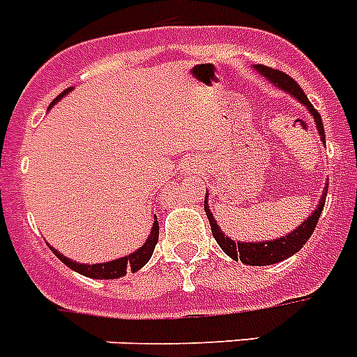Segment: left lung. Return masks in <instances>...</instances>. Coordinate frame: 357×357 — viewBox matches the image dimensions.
Instances as JSON below:
<instances>
[{
	"mask_svg": "<svg viewBox=\"0 0 357 357\" xmlns=\"http://www.w3.org/2000/svg\"><path fill=\"white\" fill-rule=\"evenodd\" d=\"M256 70H259V73H264L271 82H275L276 86L282 88V90H286V92H289L293 98H296L302 105H306V107L310 108V112L313 114V119H315V123H317L321 139L324 142V127H323V119H321V114L313 108L312 102L307 101L306 93H304V90L296 84L295 79H291V77L287 75V73H284V71L275 70V68H269V66H264V64L256 66ZM324 144H326V142H324ZM326 192H328V188H324L323 199H321L317 210L310 215L307 221H304L301 227L296 228L295 232L287 234L286 238L275 239V241H261V243H236V241H232V239L225 238L223 232L219 230L215 219H213V215L210 213V210H208L206 199H204V212H206L208 221H210V228H212L213 238H215L219 247H221V249L230 256V258L241 259V261L247 265H273L282 261V259L289 258V256H293L295 252H298V250L302 249V245L306 243L307 239H310V236H312L315 227H317L319 215H321V212H323L324 202H326Z\"/></svg>",
	"mask_w": 357,
	"mask_h": 357,
	"instance_id": "obj_1",
	"label": "left lung"
}]
</instances>
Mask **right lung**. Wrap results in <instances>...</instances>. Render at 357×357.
Here are the masks:
<instances>
[{
    "mask_svg": "<svg viewBox=\"0 0 357 357\" xmlns=\"http://www.w3.org/2000/svg\"><path fill=\"white\" fill-rule=\"evenodd\" d=\"M70 92V88L64 90L62 93H59L51 105H55L56 101L61 98H64L66 93ZM50 105V107H51ZM156 219V218H155ZM158 243V221L153 223V230H151V236L149 239L145 241L144 247H139L136 252L132 255L125 256V258H119V259H114V261H107V264H96V265H82V264H77V261H71L68 259L66 256H62L59 250H55L51 247V250L55 252V256L61 259L62 264H66L70 269H73L75 273L79 275H84L88 278H101V280H114V278H121L125 276L127 273H136L138 269H142L149 258L153 256V250H155V245Z\"/></svg>",
    "mask_w": 357,
    "mask_h": 357,
    "instance_id": "obj_1",
    "label": "right lung"
}]
</instances>
